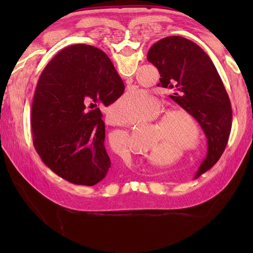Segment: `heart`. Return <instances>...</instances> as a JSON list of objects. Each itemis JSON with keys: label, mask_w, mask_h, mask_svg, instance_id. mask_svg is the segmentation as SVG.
I'll return each instance as SVG.
<instances>
[{"label": "heart", "mask_w": 253, "mask_h": 253, "mask_svg": "<svg viewBox=\"0 0 253 253\" xmlns=\"http://www.w3.org/2000/svg\"><path fill=\"white\" fill-rule=\"evenodd\" d=\"M145 110L144 121H153L164 110L163 102L155 96H151L147 91L133 88L124 93L112 109L113 117L123 124H133L141 120L143 110ZM154 140L163 144L168 151L176 152L179 158L184 159L188 155L200 150L203 139L201 126L196 116L182 107H174L166 111L154 124ZM113 152L117 151L111 148ZM158 159L164 162L173 160V157H161L158 152Z\"/></svg>", "instance_id": "1"}]
</instances>
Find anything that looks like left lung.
I'll return each instance as SVG.
<instances>
[{
	"mask_svg": "<svg viewBox=\"0 0 253 253\" xmlns=\"http://www.w3.org/2000/svg\"><path fill=\"white\" fill-rule=\"evenodd\" d=\"M147 58L160 73L158 85L173 90L170 99L191 112L206 133L208 154L199 176L221 158L232 129V106L222 79L207 53L182 37L159 40Z\"/></svg>",
	"mask_w": 253,
	"mask_h": 253,
	"instance_id": "left-lung-1",
	"label": "left lung"
}]
</instances>
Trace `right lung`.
I'll return each mask as SVG.
<instances>
[{
  "label": "right lung",
  "instance_id": "right-lung-1",
  "mask_svg": "<svg viewBox=\"0 0 253 253\" xmlns=\"http://www.w3.org/2000/svg\"><path fill=\"white\" fill-rule=\"evenodd\" d=\"M125 85L111 60L92 45L63 49L42 72L31 107L34 146L42 162L75 185L93 186L113 175L100 106Z\"/></svg>",
  "mask_w": 253,
  "mask_h": 253
}]
</instances>
